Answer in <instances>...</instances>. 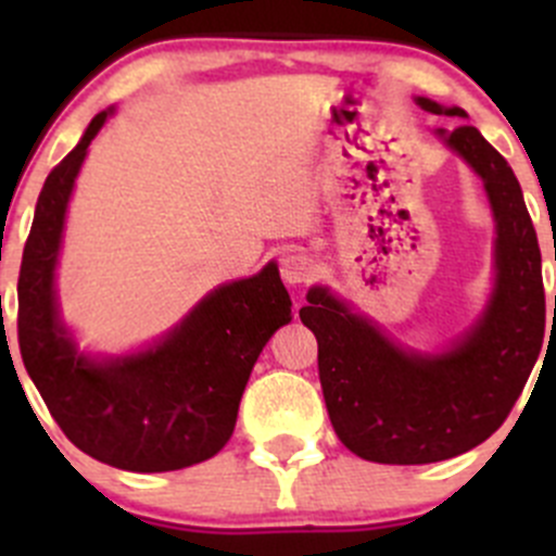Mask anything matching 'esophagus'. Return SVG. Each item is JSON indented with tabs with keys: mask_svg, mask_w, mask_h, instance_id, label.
<instances>
[{
	"mask_svg": "<svg viewBox=\"0 0 556 556\" xmlns=\"http://www.w3.org/2000/svg\"><path fill=\"white\" fill-rule=\"evenodd\" d=\"M314 277V261L306 252L290 250L282 255V279L288 285L309 282Z\"/></svg>",
	"mask_w": 556,
	"mask_h": 556,
	"instance_id": "34e87169",
	"label": "esophagus"
}]
</instances>
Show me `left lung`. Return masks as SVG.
I'll list each match as a JSON object with an SVG mask.
<instances>
[{
	"label": "left lung",
	"mask_w": 556,
	"mask_h": 556,
	"mask_svg": "<svg viewBox=\"0 0 556 556\" xmlns=\"http://www.w3.org/2000/svg\"><path fill=\"white\" fill-rule=\"evenodd\" d=\"M414 102L468 117L433 99ZM435 134L479 174L495 217V290L481 317L446 350L417 352L323 285L309 288V306L299 312L317 336L330 425L346 450L371 463L425 465L479 446L508 417L543 344L541 250L519 179L479 128L459 123Z\"/></svg>",
	"instance_id": "obj_1"
}]
</instances>
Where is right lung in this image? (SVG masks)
I'll list each match as a JSON object with an SVG mask.
<instances>
[{"label":"right lung","mask_w":556,"mask_h":556,"mask_svg":"<svg viewBox=\"0 0 556 556\" xmlns=\"http://www.w3.org/2000/svg\"><path fill=\"white\" fill-rule=\"evenodd\" d=\"M48 174L18 277V346L31 382L66 439L99 463L161 473L215 457L237 425L252 366L274 330L290 323L277 263L199 301L182 323L128 355H88L55 295L61 237L75 179L106 117Z\"/></svg>","instance_id":"add662e5"}]
</instances>
